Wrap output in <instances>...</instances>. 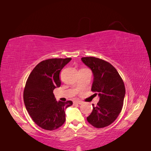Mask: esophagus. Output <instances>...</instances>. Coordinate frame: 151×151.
Masks as SVG:
<instances>
[{"label": "esophagus", "instance_id": "obj_1", "mask_svg": "<svg viewBox=\"0 0 151 151\" xmlns=\"http://www.w3.org/2000/svg\"><path fill=\"white\" fill-rule=\"evenodd\" d=\"M74 103H77V104H83V101H79V100H77V101H74Z\"/></svg>", "mask_w": 151, "mask_h": 151}]
</instances>
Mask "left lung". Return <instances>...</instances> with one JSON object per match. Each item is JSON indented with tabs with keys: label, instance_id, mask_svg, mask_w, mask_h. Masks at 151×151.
<instances>
[{
	"label": "left lung",
	"instance_id": "obj_1",
	"mask_svg": "<svg viewBox=\"0 0 151 151\" xmlns=\"http://www.w3.org/2000/svg\"><path fill=\"white\" fill-rule=\"evenodd\" d=\"M81 60L93 74L91 91L97 93L99 102L87 120L96 128L107 127L115 121L122 109L125 95V85L116 68L98 58L83 57Z\"/></svg>",
	"mask_w": 151,
	"mask_h": 151
}]
</instances>
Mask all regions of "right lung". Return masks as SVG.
<instances>
[{"instance_id": "right-lung-1", "label": "right lung", "mask_w": 151, "mask_h": 151, "mask_svg": "<svg viewBox=\"0 0 151 151\" xmlns=\"http://www.w3.org/2000/svg\"><path fill=\"white\" fill-rule=\"evenodd\" d=\"M70 58H50L39 63L29 74L23 93L26 108L36 125L43 129L54 130L65 121L66 108L72 101L57 100L53 90L61 85L60 72Z\"/></svg>"}]
</instances>
